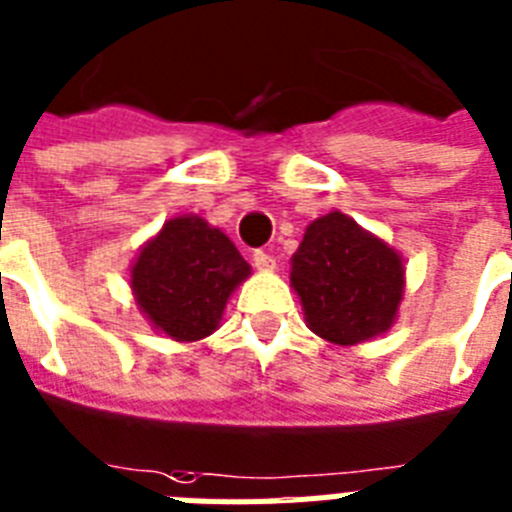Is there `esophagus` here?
Here are the masks:
<instances>
[{
    "label": "esophagus",
    "instance_id": "34e87169",
    "mask_svg": "<svg viewBox=\"0 0 512 512\" xmlns=\"http://www.w3.org/2000/svg\"><path fill=\"white\" fill-rule=\"evenodd\" d=\"M253 264H256V269H261V272H269V269H274V256L266 251H256L253 253Z\"/></svg>",
    "mask_w": 512,
    "mask_h": 512
}]
</instances>
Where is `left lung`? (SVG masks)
Listing matches in <instances>:
<instances>
[{"instance_id":"8db88e82","label":"left lung","mask_w":512,"mask_h":512,"mask_svg":"<svg viewBox=\"0 0 512 512\" xmlns=\"http://www.w3.org/2000/svg\"><path fill=\"white\" fill-rule=\"evenodd\" d=\"M290 282L311 332L356 345L390 329L403 298V261L353 219L332 211L306 227Z\"/></svg>"}]
</instances>
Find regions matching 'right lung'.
Returning a JSON list of instances; mask_svg holds the SVG:
<instances>
[{
  "instance_id": "obj_1",
  "label": "right lung",
  "mask_w": 512,
  "mask_h": 512,
  "mask_svg": "<svg viewBox=\"0 0 512 512\" xmlns=\"http://www.w3.org/2000/svg\"><path fill=\"white\" fill-rule=\"evenodd\" d=\"M248 274L251 266L225 232L201 217H177L138 253L130 285L156 329L193 342L219 327L227 298Z\"/></svg>"
}]
</instances>
